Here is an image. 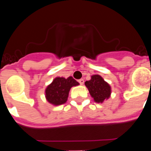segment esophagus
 <instances>
[{
	"instance_id": "esophagus-1",
	"label": "esophagus",
	"mask_w": 151,
	"mask_h": 151,
	"mask_svg": "<svg viewBox=\"0 0 151 151\" xmlns=\"http://www.w3.org/2000/svg\"><path fill=\"white\" fill-rule=\"evenodd\" d=\"M78 82L80 83V85H83V84H84L85 81H84V80H83V79H80V80H78Z\"/></svg>"
}]
</instances>
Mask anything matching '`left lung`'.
<instances>
[{
  "label": "left lung",
  "mask_w": 151,
  "mask_h": 151,
  "mask_svg": "<svg viewBox=\"0 0 151 151\" xmlns=\"http://www.w3.org/2000/svg\"><path fill=\"white\" fill-rule=\"evenodd\" d=\"M85 85L96 102L102 103L105 99H108L110 96V85L99 74L91 76V80L85 82Z\"/></svg>",
  "instance_id": "8db88e82"
}]
</instances>
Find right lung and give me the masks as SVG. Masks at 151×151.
I'll list each match as a JSON object with an SVG mask.
<instances>
[{
  "label": "right lung",
  "mask_w": 151,
  "mask_h": 151,
  "mask_svg": "<svg viewBox=\"0 0 151 151\" xmlns=\"http://www.w3.org/2000/svg\"><path fill=\"white\" fill-rule=\"evenodd\" d=\"M79 85L72 77L66 79L64 77H56L52 83L47 87L45 97L49 103L58 106L66 102L68 93L71 87Z\"/></svg>",
  "instance_id": "right-lung-1"
}]
</instances>
